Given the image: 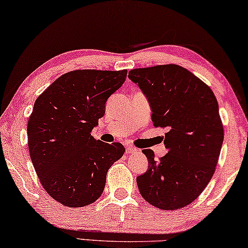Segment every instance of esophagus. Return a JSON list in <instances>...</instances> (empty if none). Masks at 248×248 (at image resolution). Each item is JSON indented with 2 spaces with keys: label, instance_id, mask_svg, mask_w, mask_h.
Here are the masks:
<instances>
[{
  "label": "esophagus",
  "instance_id": "esophagus-1",
  "mask_svg": "<svg viewBox=\"0 0 248 248\" xmlns=\"http://www.w3.org/2000/svg\"><path fill=\"white\" fill-rule=\"evenodd\" d=\"M137 152H139V150H137L136 147H134V146H132V145H129V146H127L126 147V154H135V153H137Z\"/></svg>",
  "mask_w": 248,
  "mask_h": 248
}]
</instances>
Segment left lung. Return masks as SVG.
Returning <instances> with one entry per match:
<instances>
[{
  "label": "left lung",
  "mask_w": 248,
  "mask_h": 248,
  "mask_svg": "<svg viewBox=\"0 0 248 248\" xmlns=\"http://www.w3.org/2000/svg\"><path fill=\"white\" fill-rule=\"evenodd\" d=\"M128 78L147 96L154 126L167 129L169 153L156 159L143 150L148 169L136 178L140 195L164 211L185 207L215 172L224 140L218 103L211 87L177 64L134 68Z\"/></svg>",
  "instance_id": "left-lung-1"
}]
</instances>
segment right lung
Here are the masks:
<instances>
[{"mask_svg": "<svg viewBox=\"0 0 248 248\" xmlns=\"http://www.w3.org/2000/svg\"><path fill=\"white\" fill-rule=\"evenodd\" d=\"M126 75L127 70L67 72L34 103L28 123L31 161L43 188L65 206L98 200L108 169L124 154L121 143L105 144L91 133Z\"/></svg>", "mask_w": 248, "mask_h": 248, "instance_id": "right-lung-1", "label": "right lung"}]
</instances>
